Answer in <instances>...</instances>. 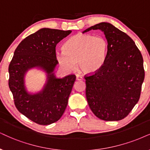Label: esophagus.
Instances as JSON below:
<instances>
[{"instance_id": "obj_1", "label": "esophagus", "mask_w": 150, "mask_h": 150, "mask_svg": "<svg viewBox=\"0 0 150 150\" xmlns=\"http://www.w3.org/2000/svg\"><path fill=\"white\" fill-rule=\"evenodd\" d=\"M76 79H77V80H81V79H83V77H81L80 75H76Z\"/></svg>"}]
</instances>
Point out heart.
<instances>
[{
	"label": "heart",
	"mask_w": 150,
	"mask_h": 150,
	"mask_svg": "<svg viewBox=\"0 0 150 150\" xmlns=\"http://www.w3.org/2000/svg\"><path fill=\"white\" fill-rule=\"evenodd\" d=\"M108 42L102 36L79 33L68 40L64 50L55 54L59 64L64 70L74 71L77 62L85 73H93L102 67L107 58Z\"/></svg>",
	"instance_id": "b5f03b06"
}]
</instances>
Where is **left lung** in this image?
Returning <instances> with one entry per match:
<instances>
[{
  "instance_id": "left-lung-1",
  "label": "left lung",
  "mask_w": 150,
  "mask_h": 150,
  "mask_svg": "<svg viewBox=\"0 0 150 150\" xmlns=\"http://www.w3.org/2000/svg\"><path fill=\"white\" fill-rule=\"evenodd\" d=\"M104 32L108 51L102 67L85 75L86 96L92 112L106 121H117L131 112L141 96L145 78L143 59L134 41L109 23H100L84 30Z\"/></svg>"
}]
</instances>
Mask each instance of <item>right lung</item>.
I'll use <instances>...</instances> for the list:
<instances>
[{
	"label": "right lung",
	"instance_id": "1",
	"mask_svg": "<svg viewBox=\"0 0 150 150\" xmlns=\"http://www.w3.org/2000/svg\"><path fill=\"white\" fill-rule=\"evenodd\" d=\"M71 30L42 28L18 44L9 65V87L14 105L20 113L41 125L57 122L64 114L75 82V75L57 78L53 71L57 64L56 45ZM39 66L48 73L42 92L28 94L24 86V75L29 68Z\"/></svg>",
	"mask_w": 150,
	"mask_h": 150
}]
</instances>
